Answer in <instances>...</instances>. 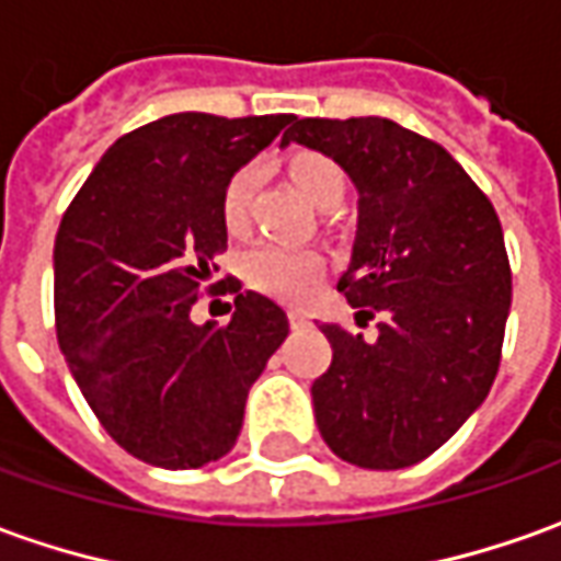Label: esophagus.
Masks as SVG:
<instances>
[{"label":"esophagus","mask_w":561,"mask_h":561,"mask_svg":"<svg viewBox=\"0 0 561 561\" xmlns=\"http://www.w3.org/2000/svg\"><path fill=\"white\" fill-rule=\"evenodd\" d=\"M288 322H291V329H304L307 325V312L288 310Z\"/></svg>","instance_id":"1"}]
</instances>
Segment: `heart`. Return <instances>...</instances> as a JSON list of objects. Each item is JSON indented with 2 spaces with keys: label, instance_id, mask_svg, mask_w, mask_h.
I'll return each instance as SVG.
<instances>
[{
  "label": "heart",
  "instance_id": "heart-1",
  "mask_svg": "<svg viewBox=\"0 0 561 561\" xmlns=\"http://www.w3.org/2000/svg\"><path fill=\"white\" fill-rule=\"evenodd\" d=\"M257 165H242L224 186L220 199V215L230 230H242L249 224L251 196L257 186ZM288 174L297 184V190L312 202V205H329L341 202L344 196V174L331 162L329 156L319 152H300L288 162ZM325 261L322 254L312 249H291V245H276L264 242L245 251L242 257V276L251 288L264 295L279 297V300H304L312 295V288L322 279Z\"/></svg>",
  "mask_w": 561,
  "mask_h": 561
}]
</instances>
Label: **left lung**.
Wrapping results in <instances>:
<instances>
[{
	"label": "left lung",
	"mask_w": 561,
	"mask_h": 561,
	"mask_svg": "<svg viewBox=\"0 0 561 561\" xmlns=\"http://www.w3.org/2000/svg\"><path fill=\"white\" fill-rule=\"evenodd\" d=\"M288 144L334 159L356 186L337 288L356 322L380 316L371 344L322 325L316 426L346 463L402 470L451 439L494 383L513 297L501 220L451 152L390 119H295Z\"/></svg>",
	"instance_id": "left-lung-1"
}]
</instances>
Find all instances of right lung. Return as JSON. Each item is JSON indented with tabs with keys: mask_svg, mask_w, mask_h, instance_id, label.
<instances>
[{
	"mask_svg": "<svg viewBox=\"0 0 561 561\" xmlns=\"http://www.w3.org/2000/svg\"><path fill=\"white\" fill-rule=\"evenodd\" d=\"M295 116L174 113L119 137L55 239L57 344L104 430L162 470L230 451L288 316L236 295L230 325L190 319L227 249L224 186ZM239 291V285H230Z\"/></svg>",
	"mask_w": 561,
	"mask_h": 561,
	"instance_id": "right-lung-1",
	"label": "right lung"
}]
</instances>
